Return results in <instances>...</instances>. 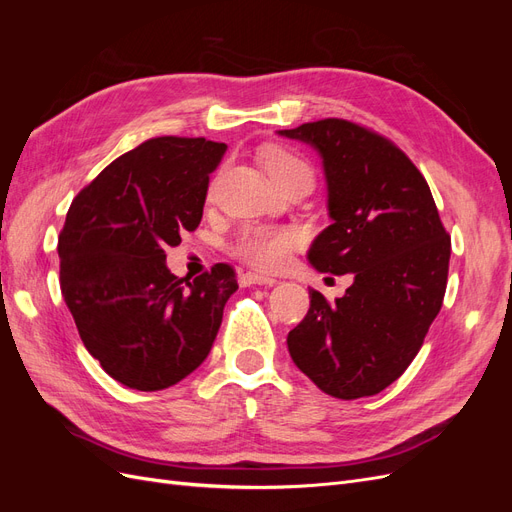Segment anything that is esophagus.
<instances>
[{
    "mask_svg": "<svg viewBox=\"0 0 512 512\" xmlns=\"http://www.w3.org/2000/svg\"><path fill=\"white\" fill-rule=\"evenodd\" d=\"M275 282L277 280H273V277H269V275H260V273H252V271L243 273L239 280L241 286H273Z\"/></svg>",
    "mask_w": 512,
    "mask_h": 512,
    "instance_id": "esophagus-1",
    "label": "esophagus"
}]
</instances>
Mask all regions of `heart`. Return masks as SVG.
Listing matches in <instances>:
<instances>
[{
	"label": "heart",
	"mask_w": 512,
	"mask_h": 512,
	"mask_svg": "<svg viewBox=\"0 0 512 512\" xmlns=\"http://www.w3.org/2000/svg\"><path fill=\"white\" fill-rule=\"evenodd\" d=\"M265 166L275 185H282L290 179L297 177H309V166L297 153L288 149L273 147L265 151ZM301 235L294 228H275V226H245L235 243H232V252L245 262H250L252 267L265 269V271H277L282 269L294 247L299 245Z\"/></svg>",
	"instance_id": "obj_1"
}]
</instances>
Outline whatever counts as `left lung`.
<instances>
[{"mask_svg": "<svg viewBox=\"0 0 512 512\" xmlns=\"http://www.w3.org/2000/svg\"><path fill=\"white\" fill-rule=\"evenodd\" d=\"M277 134L322 162L331 224L309 247V265L354 280L335 303L309 290L288 352L327 395H376L404 374L440 312L451 239L425 177L386 138L344 119Z\"/></svg>", "mask_w": 512, "mask_h": 512, "instance_id": "left-lung-1", "label": "left lung"}]
</instances>
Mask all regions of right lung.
<instances>
[{
  "mask_svg": "<svg viewBox=\"0 0 512 512\" xmlns=\"http://www.w3.org/2000/svg\"><path fill=\"white\" fill-rule=\"evenodd\" d=\"M224 143L160 136L123 153L72 200L59 235L61 294L87 352L134 391H162L211 352L235 271L185 282L164 247L203 220Z\"/></svg>",
  "mask_w": 512,
  "mask_h": 512,
  "instance_id": "1",
  "label": "right lung"
}]
</instances>
